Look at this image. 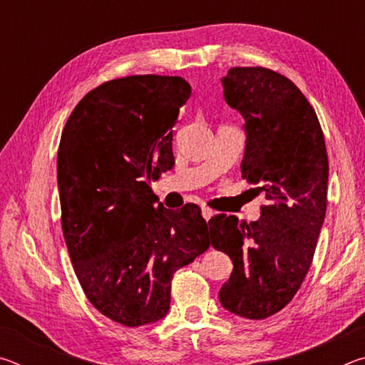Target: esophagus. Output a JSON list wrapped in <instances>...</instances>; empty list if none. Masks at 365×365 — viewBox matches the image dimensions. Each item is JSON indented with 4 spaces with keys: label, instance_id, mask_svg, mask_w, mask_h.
Wrapping results in <instances>:
<instances>
[{
    "label": "esophagus",
    "instance_id": "1",
    "mask_svg": "<svg viewBox=\"0 0 365 365\" xmlns=\"http://www.w3.org/2000/svg\"><path fill=\"white\" fill-rule=\"evenodd\" d=\"M201 214H202V217H205V220H209L214 215V211L205 206V207H201Z\"/></svg>",
    "mask_w": 365,
    "mask_h": 365
}]
</instances>
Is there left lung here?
I'll list each match as a JSON object with an SVG mask.
<instances>
[{
	"instance_id": "8db88e82",
	"label": "left lung",
	"mask_w": 365,
	"mask_h": 365,
	"mask_svg": "<svg viewBox=\"0 0 365 365\" xmlns=\"http://www.w3.org/2000/svg\"><path fill=\"white\" fill-rule=\"evenodd\" d=\"M224 98L245 119L242 174L265 193L255 222L219 214L209 220L215 250L233 270L220 304L245 319H265L285 307L311 267L327 211L329 158L316 110L292 80L264 67H233Z\"/></svg>"
}]
</instances>
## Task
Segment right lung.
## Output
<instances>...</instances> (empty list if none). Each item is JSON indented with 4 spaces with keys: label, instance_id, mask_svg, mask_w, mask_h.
Masks as SVG:
<instances>
[{
    "label": "right lung",
    "instance_id": "obj_1",
    "mask_svg": "<svg viewBox=\"0 0 365 365\" xmlns=\"http://www.w3.org/2000/svg\"><path fill=\"white\" fill-rule=\"evenodd\" d=\"M191 95L182 77L115 78L82 98L58 150L61 224L76 275L103 316L154 324L174 272L209 248L196 205L165 209L151 191L175 164L172 137Z\"/></svg>",
    "mask_w": 365,
    "mask_h": 365
}]
</instances>
